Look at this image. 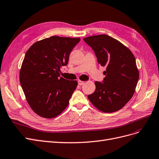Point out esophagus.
Here are the masks:
<instances>
[{
	"label": "esophagus",
	"mask_w": 159,
	"mask_h": 159,
	"mask_svg": "<svg viewBox=\"0 0 159 159\" xmlns=\"http://www.w3.org/2000/svg\"><path fill=\"white\" fill-rule=\"evenodd\" d=\"M78 84H79V85L82 86V85H83L84 84V81H81V80H79L78 81Z\"/></svg>",
	"instance_id": "1"
}]
</instances>
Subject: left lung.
Segmentation results:
<instances>
[{"mask_svg":"<svg viewBox=\"0 0 159 159\" xmlns=\"http://www.w3.org/2000/svg\"><path fill=\"white\" fill-rule=\"evenodd\" d=\"M93 49L98 63L106 70L103 81H96L88 98L97 109L111 113L122 108L132 98L139 80V70L131 51L119 41L102 34L83 39Z\"/></svg>","mask_w":159,"mask_h":159,"instance_id":"8db88e82","label":"left lung"}]
</instances>
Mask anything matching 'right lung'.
Instances as JSON below:
<instances>
[{"mask_svg":"<svg viewBox=\"0 0 159 159\" xmlns=\"http://www.w3.org/2000/svg\"><path fill=\"white\" fill-rule=\"evenodd\" d=\"M80 38L52 36L34 43L25 55L20 82L32 110L41 117L53 118L69 104L76 80L60 77L62 66Z\"/></svg>","mask_w":159,"mask_h":159,"instance_id":"1","label":"right lung"}]
</instances>
